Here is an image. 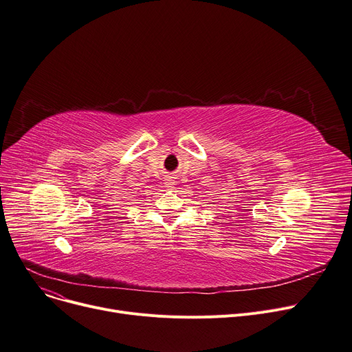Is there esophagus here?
<instances>
[{
    "label": "esophagus",
    "mask_w": 352,
    "mask_h": 352,
    "mask_svg": "<svg viewBox=\"0 0 352 352\" xmlns=\"http://www.w3.org/2000/svg\"><path fill=\"white\" fill-rule=\"evenodd\" d=\"M174 185H175V179H174V177H171V175H168V177H166V186L168 190H173L174 188Z\"/></svg>",
    "instance_id": "obj_1"
}]
</instances>
